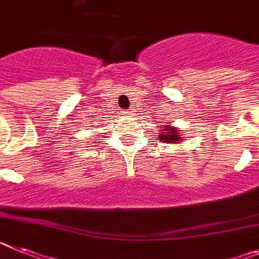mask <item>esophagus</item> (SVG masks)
Masks as SVG:
<instances>
[{
  "label": "esophagus",
  "mask_w": 259,
  "mask_h": 259,
  "mask_svg": "<svg viewBox=\"0 0 259 259\" xmlns=\"http://www.w3.org/2000/svg\"><path fill=\"white\" fill-rule=\"evenodd\" d=\"M124 114H125V115H131V114H132V111H125Z\"/></svg>",
  "instance_id": "obj_1"
}]
</instances>
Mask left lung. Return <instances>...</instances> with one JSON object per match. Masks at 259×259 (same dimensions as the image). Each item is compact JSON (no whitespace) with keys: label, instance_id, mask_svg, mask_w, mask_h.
<instances>
[{"label":"left lung","instance_id":"left-lung-1","mask_svg":"<svg viewBox=\"0 0 259 259\" xmlns=\"http://www.w3.org/2000/svg\"><path fill=\"white\" fill-rule=\"evenodd\" d=\"M160 131L161 132L158 134V140L162 141V143H166V144H178L183 139L182 132L178 128L169 124V123L163 124Z\"/></svg>","mask_w":259,"mask_h":259}]
</instances>
